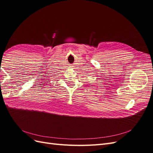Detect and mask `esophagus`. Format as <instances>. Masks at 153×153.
<instances>
[{
    "mask_svg": "<svg viewBox=\"0 0 153 153\" xmlns=\"http://www.w3.org/2000/svg\"><path fill=\"white\" fill-rule=\"evenodd\" d=\"M73 68V66H71V68Z\"/></svg>",
    "mask_w": 153,
    "mask_h": 153,
    "instance_id": "esophagus-1",
    "label": "esophagus"
}]
</instances>
